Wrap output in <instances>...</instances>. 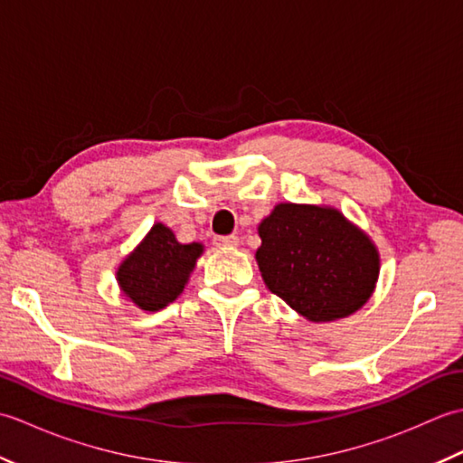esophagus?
Wrapping results in <instances>:
<instances>
[{
  "label": "esophagus",
  "instance_id": "obj_1",
  "mask_svg": "<svg viewBox=\"0 0 463 463\" xmlns=\"http://www.w3.org/2000/svg\"><path fill=\"white\" fill-rule=\"evenodd\" d=\"M214 244L216 247H237L239 237H234V234H229V237H214Z\"/></svg>",
  "mask_w": 463,
  "mask_h": 463
}]
</instances>
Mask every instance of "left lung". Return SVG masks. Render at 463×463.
<instances>
[{
	"label": "left lung",
	"mask_w": 463,
	"mask_h": 463,
	"mask_svg": "<svg viewBox=\"0 0 463 463\" xmlns=\"http://www.w3.org/2000/svg\"><path fill=\"white\" fill-rule=\"evenodd\" d=\"M259 234L264 284L304 318L348 317L370 298L380 270L376 247L338 211L277 204Z\"/></svg>",
	"instance_id": "obj_1"
}]
</instances>
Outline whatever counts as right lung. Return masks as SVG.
I'll return each instance as SVG.
<instances>
[{"mask_svg":"<svg viewBox=\"0 0 463 463\" xmlns=\"http://www.w3.org/2000/svg\"><path fill=\"white\" fill-rule=\"evenodd\" d=\"M203 244H181L171 229L156 222L117 272L123 292L143 310H161L183 292L201 257Z\"/></svg>","mask_w":463,"mask_h":463,"instance_id":"1","label":"right lung"}]
</instances>
